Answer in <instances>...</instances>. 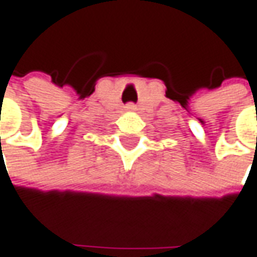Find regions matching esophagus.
Wrapping results in <instances>:
<instances>
[{"mask_svg": "<svg viewBox=\"0 0 257 257\" xmlns=\"http://www.w3.org/2000/svg\"><path fill=\"white\" fill-rule=\"evenodd\" d=\"M126 110H131V112L137 110V105H134V103H129V105H126Z\"/></svg>", "mask_w": 257, "mask_h": 257, "instance_id": "1", "label": "esophagus"}]
</instances>
